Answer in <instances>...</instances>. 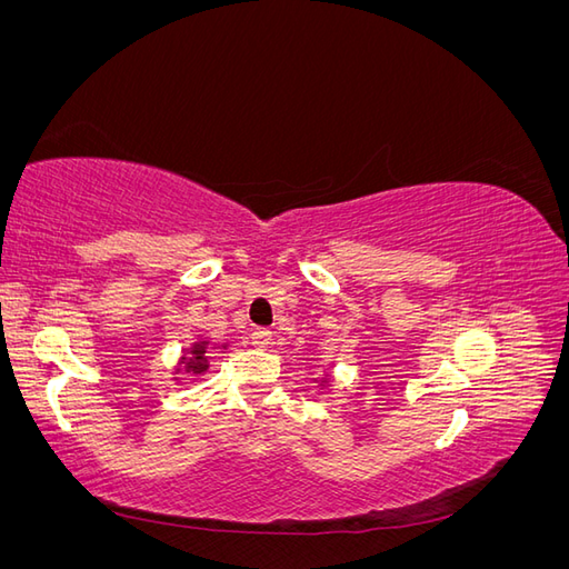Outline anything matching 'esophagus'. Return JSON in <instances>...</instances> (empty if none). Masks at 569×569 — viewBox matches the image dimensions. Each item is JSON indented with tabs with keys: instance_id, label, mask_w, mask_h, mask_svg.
Returning <instances> with one entry per match:
<instances>
[{
	"instance_id": "1",
	"label": "esophagus",
	"mask_w": 569,
	"mask_h": 569,
	"mask_svg": "<svg viewBox=\"0 0 569 569\" xmlns=\"http://www.w3.org/2000/svg\"><path fill=\"white\" fill-rule=\"evenodd\" d=\"M251 343L256 349H268L272 343V332L263 330V327H258V330L251 332Z\"/></svg>"
}]
</instances>
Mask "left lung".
Here are the masks:
<instances>
[{"instance_id": "obj_1", "label": "left lung", "mask_w": 569, "mask_h": 569, "mask_svg": "<svg viewBox=\"0 0 569 569\" xmlns=\"http://www.w3.org/2000/svg\"><path fill=\"white\" fill-rule=\"evenodd\" d=\"M320 368V366H318ZM313 382L320 387V389H327V387H330V375H322V377H313Z\"/></svg>"}]
</instances>
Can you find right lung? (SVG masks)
I'll use <instances>...</instances> for the list:
<instances>
[{
	"mask_svg": "<svg viewBox=\"0 0 569 569\" xmlns=\"http://www.w3.org/2000/svg\"><path fill=\"white\" fill-rule=\"evenodd\" d=\"M216 349H220V353H222V351L230 349V343L228 341L211 343L209 339H197L194 343H189L187 349L180 351V358H178V363L173 368V375H176L173 380L180 382L178 375H182L184 380H197V377H201L206 370H209L211 353Z\"/></svg>",
	"mask_w": 569,
	"mask_h": 569,
	"instance_id": "right-lung-1",
	"label": "right lung"
}]
</instances>
